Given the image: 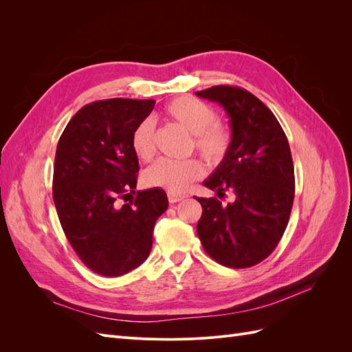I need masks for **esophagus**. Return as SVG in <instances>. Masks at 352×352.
Instances as JSON below:
<instances>
[{"mask_svg": "<svg viewBox=\"0 0 352 352\" xmlns=\"http://www.w3.org/2000/svg\"><path fill=\"white\" fill-rule=\"evenodd\" d=\"M167 197H168V201H170V202H179V201L185 199V195H182V194H176V192H168V194H167Z\"/></svg>", "mask_w": 352, "mask_h": 352, "instance_id": "obj_1", "label": "esophagus"}]
</instances>
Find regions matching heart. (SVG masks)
<instances>
[{"label":"heart","mask_w":352,"mask_h":352,"mask_svg":"<svg viewBox=\"0 0 352 352\" xmlns=\"http://www.w3.org/2000/svg\"><path fill=\"white\" fill-rule=\"evenodd\" d=\"M164 113L170 120L179 123L194 135L197 150L210 163H219L229 151L232 142L230 132L225 126L216 123L217 113L207 102L184 95L170 101ZM131 145L135 155L142 162L153 158L155 144L151 120H144L135 127ZM202 173H204V166L198 158H160L145 170L144 182L148 186L162 188L168 192H184L190 182L201 177Z\"/></svg>","instance_id":"obj_1"}]
</instances>
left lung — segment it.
Returning a JSON list of instances; mask_svg holds the SVG:
<instances>
[{
    "mask_svg": "<svg viewBox=\"0 0 352 352\" xmlns=\"http://www.w3.org/2000/svg\"><path fill=\"white\" fill-rule=\"evenodd\" d=\"M225 109L232 131L229 151L204 186L219 198H197L202 247L212 260L232 269L258 264L276 248L292 210L295 177L291 148L274 114L251 92L219 85L195 92Z\"/></svg>",
    "mask_w": 352,
    "mask_h": 352,
    "instance_id": "1",
    "label": "left lung"
}]
</instances>
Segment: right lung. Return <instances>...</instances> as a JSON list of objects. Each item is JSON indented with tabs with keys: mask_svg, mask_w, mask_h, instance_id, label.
<instances>
[{
	"mask_svg": "<svg viewBox=\"0 0 352 352\" xmlns=\"http://www.w3.org/2000/svg\"><path fill=\"white\" fill-rule=\"evenodd\" d=\"M154 100L113 98L82 107L63 131L56 151L52 198L66 236L83 264L107 278L141 265L153 248L157 219L168 207L163 189L138 190L140 163L131 138Z\"/></svg>",
	"mask_w": 352,
	"mask_h": 352,
	"instance_id": "right-lung-1",
	"label": "right lung"
}]
</instances>
